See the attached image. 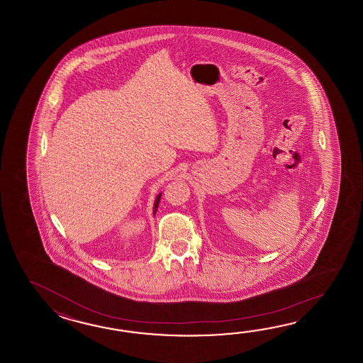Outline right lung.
<instances>
[{
    "mask_svg": "<svg viewBox=\"0 0 363 363\" xmlns=\"http://www.w3.org/2000/svg\"><path fill=\"white\" fill-rule=\"evenodd\" d=\"M161 196H162V194H158V197H157V199H155V211H157V208H158V203H160V200H161Z\"/></svg>",
    "mask_w": 363,
    "mask_h": 363,
    "instance_id": "1",
    "label": "right lung"
}]
</instances>
